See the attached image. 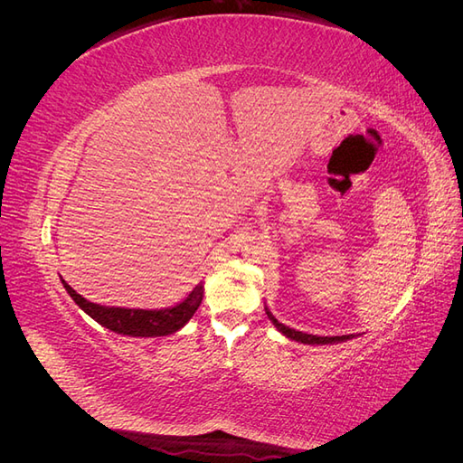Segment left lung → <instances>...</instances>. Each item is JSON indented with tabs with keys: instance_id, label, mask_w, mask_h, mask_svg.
Wrapping results in <instances>:
<instances>
[{
	"instance_id": "8db88e82",
	"label": "left lung",
	"mask_w": 463,
	"mask_h": 463,
	"mask_svg": "<svg viewBox=\"0 0 463 463\" xmlns=\"http://www.w3.org/2000/svg\"><path fill=\"white\" fill-rule=\"evenodd\" d=\"M266 315H269V318L274 322V326L282 332L284 335H288L289 340H296V342H301V344H311V345H315V344H338V342H345V340H352L354 338V334H349V335H313V334H305V332H299V330H293V328H289V326H284L282 322H278L274 317H272V313L266 309Z\"/></svg>"
}]
</instances>
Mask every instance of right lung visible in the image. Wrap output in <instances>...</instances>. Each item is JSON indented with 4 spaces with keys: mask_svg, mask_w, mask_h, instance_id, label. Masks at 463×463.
Here are the masks:
<instances>
[{
    "mask_svg": "<svg viewBox=\"0 0 463 463\" xmlns=\"http://www.w3.org/2000/svg\"><path fill=\"white\" fill-rule=\"evenodd\" d=\"M63 288L67 289L73 301L85 311L98 325L106 326L108 330L123 334V335H141V338H152V335H167L187 325V320L199 309L203 301L204 288L199 284L194 288L185 301L177 303L170 309L146 311V309H123V307H104L87 301L82 296L61 279Z\"/></svg>",
    "mask_w": 463,
    "mask_h": 463,
    "instance_id": "add662e5",
    "label": "right lung"
}]
</instances>
